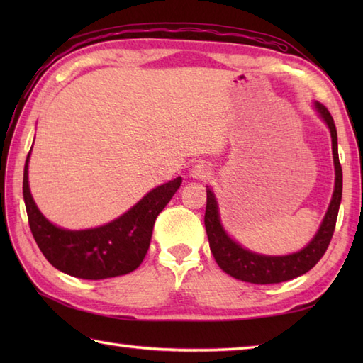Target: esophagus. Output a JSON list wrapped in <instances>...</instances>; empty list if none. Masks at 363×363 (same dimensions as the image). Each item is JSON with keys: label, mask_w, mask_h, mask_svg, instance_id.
<instances>
[{"label": "esophagus", "mask_w": 363, "mask_h": 363, "mask_svg": "<svg viewBox=\"0 0 363 363\" xmlns=\"http://www.w3.org/2000/svg\"><path fill=\"white\" fill-rule=\"evenodd\" d=\"M211 174H212L211 167L206 164H196L190 168V177H194V179H198V181L209 179Z\"/></svg>", "instance_id": "34e87169"}]
</instances>
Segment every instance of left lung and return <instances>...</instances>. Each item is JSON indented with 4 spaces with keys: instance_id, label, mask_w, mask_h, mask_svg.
<instances>
[{
    "instance_id": "left-lung-1",
    "label": "left lung",
    "mask_w": 363,
    "mask_h": 363,
    "mask_svg": "<svg viewBox=\"0 0 363 363\" xmlns=\"http://www.w3.org/2000/svg\"><path fill=\"white\" fill-rule=\"evenodd\" d=\"M317 111L325 118L326 125L330 129V137H333V154H334V165H335V189L333 195V201L329 204L326 217L323 220L317 235L313 240L301 250L290 256H260L248 250H243L240 245L230 240L228 234L223 229L218 215V206L215 201V196L207 189V204L204 225L207 238H209L211 251L217 262L218 267L229 276L235 277L238 281L251 282V284H279L290 281L293 277H298L312 269L318 264V260L325 256L330 238L334 235L338 207L342 201V189H343V174L342 165L338 160L337 151V129L334 125V118L325 106L315 103Z\"/></svg>"
}]
</instances>
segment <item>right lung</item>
Returning <instances> with one entry per match:
<instances>
[{"label":"right lung","mask_w":363,"mask_h":363,"mask_svg":"<svg viewBox=\"0 0 363 363\" xmlns=\"http://www.w3.org/2000/svg\"><path fill=\"white\" fill-rule=\"evenodd\" d=\"M29 154L23 173V196L30 233L46 260L60 272L91 281L134 272L148 252L154 221L179 189L182 177L177 176L151 190L133 209L109 225L86 230H65L51 225L30 196Z\"/></svg>","instance_id":"add662e5"}]
</instances>
